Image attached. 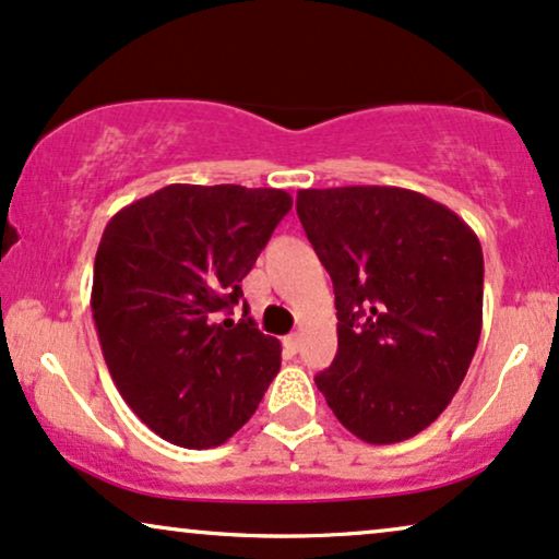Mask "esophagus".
Wrapping results in <instances>:
<instances>
[{
	"instance_id": "obj_1",
	"label": "esophagus",
	"mask_w": 559,
	"mask_h": 559,
	"mask_svg": "<svg viewBox=\"0 0 559 559\" xmlns=\"http://www.w3.org/2000/svg\"><path fill=\"white\" fill-rule=\"evenodd\" d=\"M284 348H286L288 353H292V356H294V353H299V348H301V337L296 335V332H294V335H286V337H284Z\"/></svg>"
}]
</instances>
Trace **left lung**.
<instances>
[{
	"instance_id": "1",
	"label": "left lung",
	"mask_w": 559,
	"mask_h": 559,
	"mask_svg": "<svg viewBox=\"0 0 559 559\" xmlns=\"http://www.w3.org/2000/svg\"><path fill=\"white\" fill-rule=\"evenodd\" d=\"M296 214L335 288L337 353L317 390L366 443L418 436L449 407L483 332L477 235L392 186L299 190Z\"/></svg>"
}]
</instances>
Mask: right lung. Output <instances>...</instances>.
<instances>
[{
  "label": "right lung",
  "mask_w": 559,
  "mask_h": 559,
  "mask_svg": "<svg viewBox=\"0 0 559 559\" xmlns=\"http://www.w3.org/2000/svg\"><path fill=\"white\" fill-rule=\"evenodd\" d=\"M292 211L275 188L173 186L118 211L92 275V320L118 392L182 449H211L252 418L281 369V343L224 320L273 229Z\"/></svg>",
  "instance_id": "1"
}]
</instances>
